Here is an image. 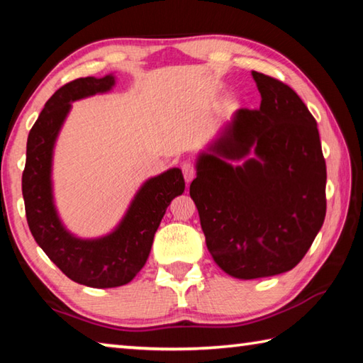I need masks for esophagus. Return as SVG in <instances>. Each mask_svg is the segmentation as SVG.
<instances>
[{
    "mask_svg": "<svg viewBox=\"0 0 363 363\" xmlns=\"http://www.w3.org/2000/svg\"><path fill=\"white\" fill-rule=\"evenodd\" d=\"M182 174H184V179H186L187 184H190V181L194 179L195 174H196V169L194 167V163L186 162L182 164Z\"/></svg>",
    "mask_w": 363,
    "mask_h": 363,
    "instance_id": "1",
    "label": "esophagus"
}]
</instances>
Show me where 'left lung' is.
<instances>
[{
  "label": "left lung",
  "instance_id": "8db88e82",
  "mask_svg": "<svg viewBox=\"0 0 363 363\" xmlns=\"http://www.w3.org/2000/svg\"><path fill=\"white\" fill-rule=\"evenodd\" d=\"M251 75L259 108L233 113L199 153L190 184L208 251L225 274L242 280L291 270L327 213L317 121L290 86Z\"/></svg>",
  "mask_w": 363,
  "mask_h": 363
}]
</instances>
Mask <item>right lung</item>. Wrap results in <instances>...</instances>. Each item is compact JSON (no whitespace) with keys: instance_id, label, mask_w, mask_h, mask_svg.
I'll use <instances>...</instances> for the list:
<instances>
[{"instance_id":"obj_1","label":"right lung","mask_w":363,"mask_h":363,"mask_svg":"<svg viewBox=\"0 0 363 363\" xmlns=\"http://www.w3.org/2000/svg\"><path fill=\"white\" fill-rule=\"evenodd\" d=\"M115 86L110 73L67 83L45 104L28 134L22 194L35 242L70 280L91 288L130 284L150 255L153 235L173 199L186 189L182 171L169 168L147 179L112 232L96 238L72 233L59 218L52 190L54 147L72 102L108 93Z\"/></svg>"}]
</instances>
